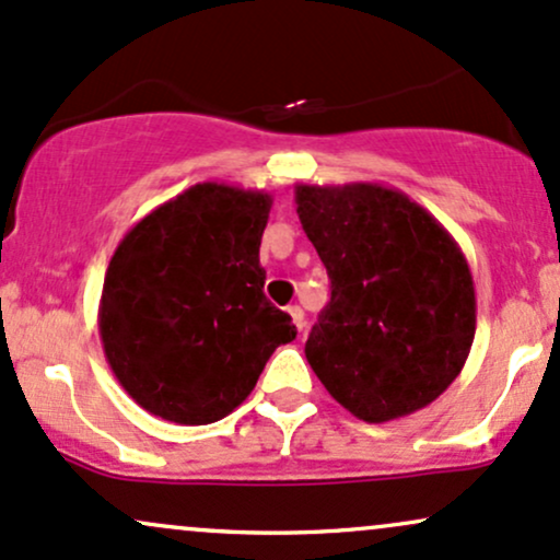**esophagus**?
<instances>
[{
  "instance_id": "esophagus-1",
  "label": "esophagus",
  "mask_w": 560,
  "mask_h": 560,
  "mask_svg": "<svg viewBox=\"0 0 560 560\" xmlns=\"http://www.w3.org/2000/svg\"><path fill=\"white\" fill-rule=\"evenodd\" d=\"M289 316H292V324L298 326V331L305 329V313H302L300 305H289Z\"/></svg>"
}]
</instances>
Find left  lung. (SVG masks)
<instances>
[{
    "label": "left lung",
    "instance_id": "8db88e82",
    "mask_svg": "<svg viewBox=\"0 0 560 560\" xmlns=\"http://www.w3.org/2000/svg\"><path fill=\"white\" fill-rule=\"evenodd\" d=\"M331 300L305 342L329 395L361 421L427 408L464 369L477 294L458 242L400 189L294 186Z\"/></svg>",
    "mask_w": 560,
    "mask_h": 560
}]
</instances>
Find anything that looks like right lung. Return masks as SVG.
Masks as SVG:
<instances>
[{"label": "right lung", "mask_w": 560, "mask_h": 560, "mask_svg": "<svg viewBox=\"0 0 560 560\" xmlns=\"http://www.w3.org/2000/svg\"><path fill=\"white\" fill-rule=\"evenodd\" d=\"M273 197L205 182L144 215L115 247L100 337L115 378L160 419L202 427L247 400L298 329L262 294Z\"/></svg>", "instance_id": "obj_1"}]
</instances>
